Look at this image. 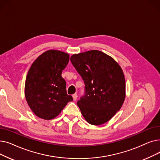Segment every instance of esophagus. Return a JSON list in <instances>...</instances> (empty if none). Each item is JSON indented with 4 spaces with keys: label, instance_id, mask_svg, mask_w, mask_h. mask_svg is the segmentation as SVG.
I'll return each instance as SVG.
<instances>
[{
    "label": "esophagus",
    "instance_id": "34e87169",
    "mask_svg": "<svg viewBox=\"0 0 160 160\" xmlns=\"http://www.w3.org/2000/svg\"><path fill=\"white\" fill-rule=\"evenodd\" d=\"M77 97H78V96H77V93H74V94L72 95V98H73V100H77Z\"/></svg>",
    "mask_w": 160,
    "mask_h": 160
}]
</instances>
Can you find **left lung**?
I'll use <instances>...</instances> for the list:
<instances>
[{
    "mask_svg": "<svg viewBox=\"0 0 160 160\" xmlns=\"http://www.w3.org/2000/svg\"><path fill=\"white\" fill-rule=\"evenodd\" d=\"M70 60L85 83V95L77 102L82 115L93 125L108 122L120 110L126 97L121 66L97 50L73 54Z\"/></svg>",
    "mask_w": 160,
    "mask_h": 160,
    "instance_id": "1",
    "label": "left lung"
}]
</instances>
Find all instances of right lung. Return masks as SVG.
Instances as JSON below:
<instances>
[{"mask_svg": "<svg viewBox=\"0 0 160 160\" xmlns=\"http://www.w3.org/2000/svg\"><path fill=\"white\" fill-rule=\"evenodd\" d=\"M69 55L56 50L41 54L32 64L24 86L27 102L34 114L45 120L52 119L73 100L66 91L62 71Z\"/></svg>", "mask_w": 160, "mask_h": 160, "instance_id": "add662e5", "label": "right lung"}]
</instances>
